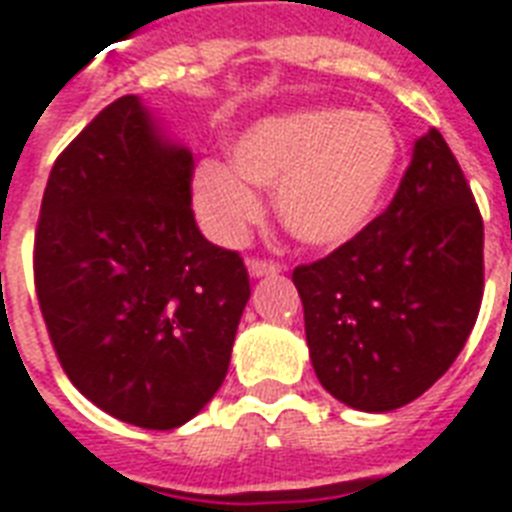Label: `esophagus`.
Listing matches in <instances>:
<instances>
[{
  "instance_id": "obj_1",
  "label": "esophagus",
  "mask_w": 512,
  "mask_h": 512,
  "mask_svg": "<svg viewBox=\"0 0 512 512\" xmlns=\"http://www.w3.org/2000/svg\"><path fill=\"white\" fill-rule=\"evenodd\" d=\"M247 271H249V276L260 279V276H276V273L281 271V265L271 263V260H257V257H249Z\"/></svg>"
}]
</instances>
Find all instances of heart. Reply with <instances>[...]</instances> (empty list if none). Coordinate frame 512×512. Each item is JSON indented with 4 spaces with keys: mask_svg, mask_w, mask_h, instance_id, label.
Listing matches in <instances>:
<instances>
[{
    "mask_svg": "<svg viewBox=\"0 0 512 512\" xmlns=\"http://www.w3.org/2000/svg\"><path fill=\"white\" fill-rule=\"evenodd\" d=\"M401 143L388 119L350 108H297L247 124L191 175L193 212L220 244L239 241L263 204L249 185L276 188V215L308 247H340L377 215Z\"/></svg>",
    "mask_w": 512,
    "mask_h": 512,
    "instance_id": "obj_1",
    "label": "heart"
}]
</instances>
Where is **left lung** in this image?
Returning a JSON list of instances; mask_svg holds the SVG:
<instances>
[{
	"label": "left lung",
	"instance_id": "1",
	"mask_svg": "<svg viewBox=\"0 0 512 512\" xmlns=\"http://www.w3.org/2000/svg\"><path fill=\"white\" fill-rule=\"evenodd\" d=\"M324 388L361 412L422 396L460 356L484 297V220L428 130L396 196L356 239L292 273Z\"/></svg>",
	"mask_w": 512,
	"mask_h": 512
}]
</instances>
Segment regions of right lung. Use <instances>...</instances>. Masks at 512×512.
Segmentation results:
<instances>
[{"mask_svg": "<svg viewBox=\"0 0 512 512\" xmlns=\"http://www.w3.org/2000/svg\"><path fill=\"white\" fill-rule=\"evenodd\" d=\"M191 175V151L124 95L58 156L36 225V297L68 380L146 430L212 401L249 300L239 252L193 220Z\"/></svg>", "mask_w": 512, "mask_h": 512, "instance_id": "add662e5", "label": "right lung"}]
</instances>
